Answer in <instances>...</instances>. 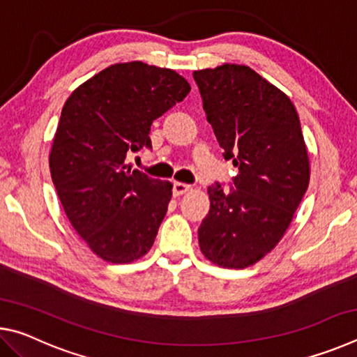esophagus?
I'll return each instance as SVG.
<instances>
[{
    "instance_id": "obj_1",
    "label": "esophagus",
    "mask_w": 357,
    "mask_h": 357,
    "mask_svg": "<svg viewBox=\"0 0 357 357\" xmlns=\"http://www.w3.org/2000/svg\"><path fill=\"white\" fill-rule=\"evenodd\" d=\"M189 190H190V185L189 184H184V183H174L173 184V195L174 197L183 195V193L189 192Z\"/></svg>"
}]
</instances>
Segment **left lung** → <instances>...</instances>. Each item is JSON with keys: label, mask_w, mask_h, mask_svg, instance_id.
I'll list each match as a JSON object with an SVG mask.
<instances>
[{"label": "left lung", "mask_w": 357, "mask_h": 357, "mask_svg": "<svg viewBox=\"0 0 357 357\" xmlns=\"http://www.w3.org/2000/svg\"><path fill=\"white\" fill-rule=\"evenodd\" d=\"M193 80L222 155L239 170L229 192L220 183L208 189L198 243L209 261L243 269L274 249L309 187L299 116L285 93L247 66L195 70Z\"/></svg>", "instance_id": "1"}]
</instances>
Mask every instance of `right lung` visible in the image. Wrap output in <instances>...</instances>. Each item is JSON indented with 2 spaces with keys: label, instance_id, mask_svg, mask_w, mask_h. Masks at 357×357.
<instances>
[{
  "label": "right lung",
  "instance_id": "right-lung-1",
  "mask_svg": "<svg viewBox=\"0 0 357 357\" xmlns=\"http://www.w3.org/2000/svg\"><path fill=\"white\" fill-rule=\"evenodd\" d=\"M189 91L174 70L132 61L99 72L66 100L52 181L72 227L105 261L130 263L154 244L173 185L130 170L126 159L153 148V121Z\"/></svg>",
  "mask_w": 357,
  "mask_h": 357
}]
</instances>
